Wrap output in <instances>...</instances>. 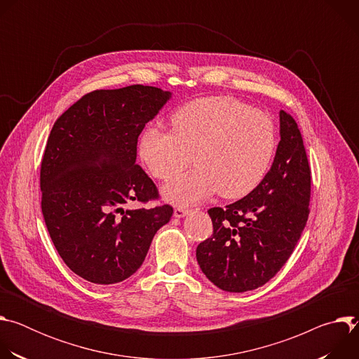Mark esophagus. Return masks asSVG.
I'll use <instances>...</instances> for the list:
<instances>
[{"label":"esophagus","instance_id":"obj_1","mask_svg":"<svg viewBox=\"0 0 359 359\" xmlns=\"http://www.w3.org/2000/svg\"><path fill=\"white\" fill-rule=\"evenodd\" d=\"M190 213V210L189 209H184V208H176L175 209V213H173V216L175 217H177V219H180V217H184L186 215H189Z\"/></svg>","mask_w":359,"mask_h":359}]
</instances>
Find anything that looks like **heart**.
I'll use <instances>...</instances> for the list:
<instances>
[{
	"label": "heart",
	"mask_w": 359,
	"mask_h": 359,
	"mask_svg": "<svg viewBox=\"0 0 359 359\" xmlns=\"http://www.w3.org/2000/svg\"><path fill=\"white\" fill-rule=\"evenodd\" d=\"M172 132L144 129L139 153L149 172L172 180L193 155L196 169L163 189L180 206L216 191L224 198L248 194L264 179L276 151V129L270 118L233 97L212 96L189 102L170 119Z\"/></svg>",
	"instance_id": "obj_1"
}]
</instances>
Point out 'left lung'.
Listing matches in <instances>:
<instances>
[{
  "mask_svg": "<svg viewBox=\"0 0 359 359\" xmlns=\"http://www.w3.org/2000/svg\"><path fill=\"white\" fill-rule=\"evenodd\" d=\"M271 169L245 197L208 213L213 236L197 245L201 271L223 291L264 285L287 263L309 220L311 169L294 118L280 111Z\"/></svg>",
  "mask_w": 359,
  "mask_h": 359,
  "instance_id": "1",
  "label": "left lung"
}]
</instances>
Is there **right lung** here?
I'll use <instances>...</instances> for the list:
<instances>
[{"label": "right lung", "instance_id": "right-lung-1", "mask_svg": "<svg viewBox=\"0 0 359 359\" xmlns=\"http://www.w3.org/2000/svg\"><path fill=\"white\" fill-rule=\"evenodd\" d=\"M172 93L130 85L97 89L65 111L49 133L41 162V209L64 263L83 280L116 284L144 262L173 208L125 210L159 198L136 165L137 137Z\"/></svg>", "mask_w": 359, "mask_h": 359}]
</instances>
